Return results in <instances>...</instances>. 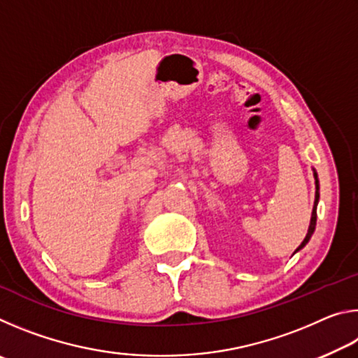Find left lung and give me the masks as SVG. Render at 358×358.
<instances>
[{"mask_svg": "<svg viewBox=\"0 0 358 358\" xmlns=\"http://www.w3.org/2000/svg\"><path fill=\"white\" fill-rule=\"evenodd\" d=\"M313 175H314V183H316V196H314V207H313V213H311V221H310V227H308V234L305 240L301 241V245L296 248L295 252H299L308 245V241L311 240L314 230H316V221H317V203H319V178H317V172L313 169ZM294 252V254H295Z\"/></svg>", "mask_w": 358, "mask_h": 358, "instance_id": "8db88e82", "label": "left lung"}]
</instances>
